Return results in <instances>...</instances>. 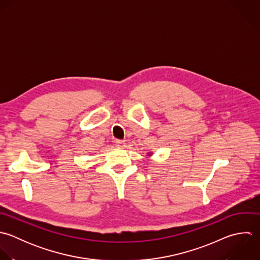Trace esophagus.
<instances>
[{
    "instance_id": "esophagus-1",
    "label": "esophagus",
    "mask_w": 260,
    "mask_h": 260,
    "mask_svg": "<svg viewBox=\"0 0 260 260\" xmlns=\"http://www.w3.org/2000/svg\"><path fill=\"white\" fill-rule=\"evenodd\" d=\"M115 145H116L117 147L121 148V147H123V146L125 145V143H124V141H121V140H116V141H115Z\"/></svg>"
}]
</instances>
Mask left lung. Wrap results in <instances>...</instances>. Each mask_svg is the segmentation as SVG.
I'll list each match as a JSON object with an SVG mask.
<instances>
[{
    "label": "left lung",
    "mask_w": 260,
    "mask_h": 260,
    "mask_svg": "<svg viewBox=\"0 0 260 260\" xmlns=\"http://www.w3.org/2000/svg\"><path fill=\"white\" fill-rule=\"evenodd\" d=\"M151 155H152V154H151V153H150V155H149V156H151Z\"/></svg>",
    "instance_id": "8db88e82"
}]
</instances>
